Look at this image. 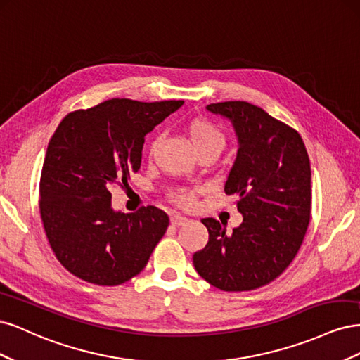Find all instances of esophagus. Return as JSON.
Instances as JSON below:
<instances>
[{
    "instance_id": "esophagus-1",
    "label": "esophagus",
    "mask_w": 360,
    "mask_h": 360,
    "mask_svg": "<svg viewBox=\"0 0 360 360\" xmlns=\"http://www.w3.org/2000/svg\"><path fill=\"white\" fill-rule=\"evenodd\" d=\"M186 222H188V217H184L181 214H174L171 217V224L172 225H183V224H186Z\"/></svg>"
}]
</instances>
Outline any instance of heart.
Returning <instances> with one entry per match:
<instances>
[{
  "instance_id": "obj_1",
  "label": "heart",
  "mask_w": 360,
  "mask_h": 360,
  "mask_svg": "<svg viewBox=\"0 0 360 360\" xmlns=\"http://www.w3.org/2000/svg\"><path fill=\"white\" fill-rule=\"evenodd\" d=\"M188 135L191 139V144L193 146L195 150L212 147L222 151L225 147L224 134L213 123L207 122V120H193V122H191L188 126ZM155 147H156V143L151 148ZM176 201L180 205H189L193 201V193L180 192L176 195Z\"/></svg>"
}]
</instances>
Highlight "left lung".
Listing matches in <instances>:
<instances>
[{
    "instance_id": "1",
    "label": "left lung",
    "mask_w": 360,
    "mask_h": 360,
    "mask_svg": "<svg viewBox=\"0 0 360 360\" xmlns=\"http://www.w3.org/2000/svg\"><path fill=\"white\" fill-rule=\"evenodd\" d=\"M207 111L230 120L237 156L225 193L238 198L243 221L231 233L213 217L205 248L193 254L198 275L224 291L263 287L284 271L303 242L311 214V167L296 130L248 102H219Z\"/></svg>"
}]
</instances>
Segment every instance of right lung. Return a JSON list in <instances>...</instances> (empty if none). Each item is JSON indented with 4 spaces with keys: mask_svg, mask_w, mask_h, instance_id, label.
<instances>
[{
    "mask_svg": "<svg viewBox=\"0 0 360 360\" xmlns=\"http://www.w3.org/2000/svg\"><path fill=\"white\" fill-rule=\"evenodd\" d=\"M183 103L111 99L63 118L43 162L39 207L53 254L72 275L112 287L146 267L169 217L155 205L114 210L111 188L126 186L146 135Z\"/></svg>",
    "mask_w": 360,
    "mask_h": 360,
    "instance_id": "right-lung-1",
    "label": "right lung"
}]
</instances>
